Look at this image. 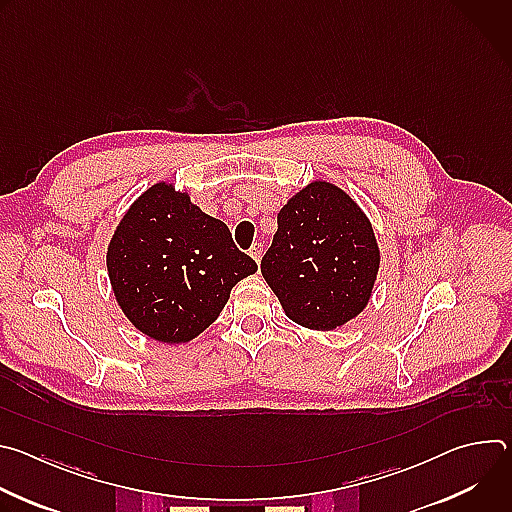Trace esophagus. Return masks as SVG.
Segmentation results:
<instances>
[{
  "label": "esophagus",
  "instance_id": "esophagus-1",
  "mask_svg": "<svg viewBox=\"0 0 512 512\" xmlns=\"http://www.w3.org/2000/svg\"><path fill=\"white\" fill-rule=\"evenodd\" d=\"M249 255H251V257L255 259V263L259 265V263H261V257H263V245H261V243H255V245L251 247Z\"/></svg>",
  "mask_w": 512,
  "mask_h": 512
}]
</instances>
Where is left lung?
<instances>
[{
	"label": "left lung",
	"instance_id": "obj_1",
	"mask_svg": "<svg viewBox=\"0 0 512 512\" xmlns=\"http://www.w3.org/2000/svg\"><path fill=\"white\" fill-rule=\"evenodd\" d=\"M381 251L369 216L326 180H314L277 212L261 273L285 316L310 330H336L371 302Z\"/></svg>",
	"mask_w": 512,
	"mask_h": 512
}]
</instances>
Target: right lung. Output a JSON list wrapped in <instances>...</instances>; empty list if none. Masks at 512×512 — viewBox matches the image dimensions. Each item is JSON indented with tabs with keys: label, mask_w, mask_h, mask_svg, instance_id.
<instances>
[{
	"label": "right lung",
	"mask_w": 512,
	"mask_h": 512,
	"mask_svg": "<svg viewBox=\"0 0 512 512\" xmlns=\"http://www.w3.org/2000/svg\"><path fill=\"white\" fill-rule=\"evenodd\" d=\"M257 271L229 227L186 190L158 182L121 216L107 247V273L125 318L152 340L184 344L223 312L231 289Z\"/></svg>",
	"instance_id": "1"
}]
</instances>
